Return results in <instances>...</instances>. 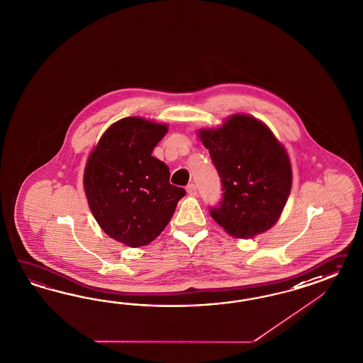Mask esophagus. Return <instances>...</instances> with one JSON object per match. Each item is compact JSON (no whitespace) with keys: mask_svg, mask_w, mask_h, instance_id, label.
<instances>
[{"mask_svg":"<svg viewBox=\"0 0 363 363\" xmlns=\"http://www.w3.org/2000/svg\"><path fill=\"white\" fill-rule=\"evenodd\" d=\"M186 191L189 196H197V186L194 184H189L186 186Z\"/></svg>","mask_w":363,"mask_h":363,"instance_id":"esophagus-1","label":"esophagus"}]
</instances>
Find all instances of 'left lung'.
I'll return each instance as SVG.
<instances>
[{
  "mask_svg": "<svg viewBox=\"0 0 363 363\" xmlns=\"http://www.w3.org/2000/svg\"><path fill=\"white\" fill-rule=\"evenodd\" d=\"M198 135L209 149L223 190L211 217L235 238L269 230L281 217L293 182L284 145L264 122L246 114H234Z\"/></svg>",
  "mask_w": 363,
  "mask_h": 363,
  "instance_id": "1",
  "label": "left lung"
}]
</instances>
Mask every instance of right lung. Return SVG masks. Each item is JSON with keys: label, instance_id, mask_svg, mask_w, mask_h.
Returning <instances> with one entry per match:
<instances>
[{"label": "right lung", "instance_id": "obj_1", "mask_svg": "<svg viewBox=\"0 0 363 363\" xmlns=\"http://www.w3.org/2000/svg\"><path fill=\"white\" fill-rule=\"evenodd\" d=\"M167 125L128 117L113 123L89 155L84 187L101 229L140 247L155 240L185 189L169 182V167L152 155Z\"/></svg>", "mask_w": 363, "mask_h": 363}]
</instances>
